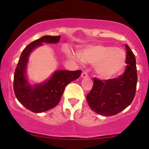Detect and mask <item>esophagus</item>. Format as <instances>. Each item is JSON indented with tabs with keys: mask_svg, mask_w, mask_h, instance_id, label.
I'll list each match as a JSON object with an SVG mask.
<instances>
[{
	"mask_svg": "<svg viewBox=\"0 0 149 149\" xmlns=\"http://www.w3.org/2000/svg\"><path fill=\"white\" fill-rule=\"evenodd\" d=\"M88 77V74L86 72H83L81 74V78H86Z\"/></svg>",
	"mask_w": 149,
	"mask_h": 149,
	"instance_id": "34e87169",
	"label": "esophagus"
}]
</instances>
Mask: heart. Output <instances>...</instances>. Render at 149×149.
<instances>
[{
	"instance_id": "1",
	"label": "heart",
	"mask_w": 149,
	"mask_h": 149,
	"mask_svg": "<svg viewBox=\"0 0 149 149\" xmlns=\"http://www.w3.org/2000/svg\"><path fill=\"white\" fill-rule=\"evenodd\" d=\"M67 55L77 59L70 50ZM81 60L88 64H95V72L101 78L113 77L122 71L125 65L126 54L123 49L104 45H93L84 48L80 54Z\"/></svg>"
}]
</instances>
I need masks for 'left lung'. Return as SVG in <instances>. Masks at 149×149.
<instances>
[{
  "mask_svg": "<svg viewBox=\"0 0 149 149\" xmlns=\"http://www.w3.org/2000/svg\"><path fill=\"white\" fill-rule=\"evenodd\" d=\"M126 68L116 78L100 81L94 78V84L86 100L90 108L100 115H116L131 104L135 96L137 83L136 59L125 44Z\"/></svg>",
  "mask_w": 149,
  "mask_h": 149,
  "instance_id": "obj_1",
  "label": "left lung"
}]
</instances>
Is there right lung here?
Returning a JSON list of instances; mask_svg holds the SVG:
<instances>
[{
	"mask_svg": "<svg viewBox=\"0 0 149 149\" xmlns=\"http://www.w3.org/2000/svg\"><path fill=\"white\" fill-rule=\"evenodd\" d=\"M60 36H44L26 47L21 54L14 74V92L18 101L33 113H42L58 104L66 85L78 78L81 71L56 70L43 82L30 84L27 74L29 57L33 51L43 43L56 44Z\"/></svg>",
	"mask_w": 149,
	"mask_h": 149,
	"instance_id": "obj_1",
	"label": "right lung"
}]
</instances>
